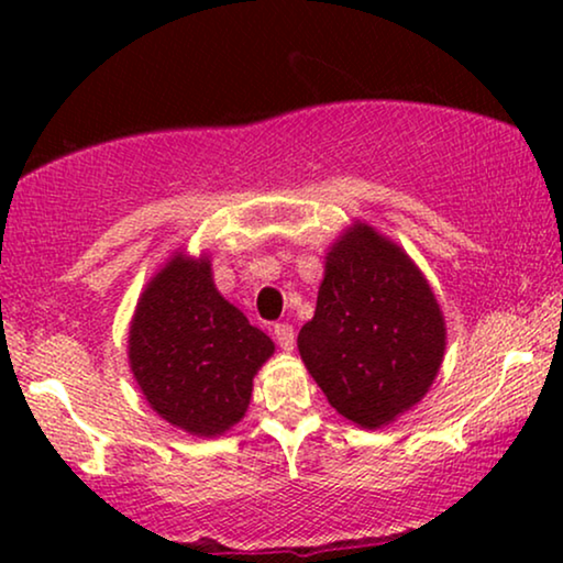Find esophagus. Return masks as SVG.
I'll use <instances>...</instances> for the list:
<instances>
[{"label": "esophagus", "instance_id": "34e87169", "mask_svg": "<svg viewBox=\"0 0 563 563\" xmlns=\"http://www.w3.org/2000/svg\"><path fill=\"white\" fill-rule=\"evenodd\" d=\"M274 338H276V343L282 345L284 351H295V328L291 325H287V322H279V325H274Z\"/></svg>", "mask_w": 563, "mask_h": 563}]
</instances>
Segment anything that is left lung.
I'll list each match as a JSON object with an SVG mask.
<instances>
[{
    "label": "left lung",
    "instance_id": "obj_1",
    "mask_svg": "<svg viewBox=\"0 0 563 563\" xmlns=\"http://www.w3.org/2000/svg\"><path fill=\"white\" fill-rule=\"evenodd\" d=\"M299 356L353 426L395 422L428 395L445 353V320L402 245L353 220L325 253L314 318Z\"/></svg>",
    "mask_w": 563,
    "mask_h": 563
}]
</instances>
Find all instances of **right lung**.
I'll return each instance as SVG.
<instances>
[{
  "instance_id": "right-lung-1",
  "label": "right lung",
  "mask_w": 563,
  "mask_h": 563,
  "mask_svg": "<svg viewBox=\"0 0 563 563\" xmlns=\"http://www.w3.org/2000/svg\"><path fill=\"white\" fill-rule=\"evenodd\" d=\"M272 356V338L214 287L207 253L174 251L137 297L130 372L153 412L184 433L214 438L241 422Z\"/></svg>"
}]
</instances>
